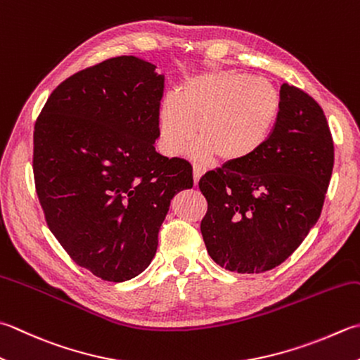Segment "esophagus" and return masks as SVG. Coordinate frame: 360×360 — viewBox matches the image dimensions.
Masks as SVG:
<instances>
[{
  "instance_id": "1",
  "label": "esophagus",
  "mask_w": 360,
  "mask_h": 360,
  "mask_svg": "<svg viewBox=\"0 0 360 360\" xmlns=\"http://www.w3.org/2000/svg\"><path fill=\"white\" fill-rule=\"evenodd\" d=\"M202 173H204V167H201L198 164H193V182H195V186L198 184V181L202 176Z\"/></svg>"
}]
</instances>
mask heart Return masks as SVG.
Listing matches in <instances>:
<instances>
[{
  "label": "heart",
  "mask_w": 360,
  "mask_h": 360,
  "mask_svg": "<svg viewBox=\"0 0 360 360\" xmlns=\"http://www.w3.org/2000/svg\"><path fill=\"white\" fill-rule=\"evenodd\" d=\"M279 94L270 82L248 73L201 76L168 96L160 110V146L168 156L192 148L198 159L240 164L262 150L276 128Z\"/></svg>",
  "instance_id": "b5f03b06"
}]
</instances>
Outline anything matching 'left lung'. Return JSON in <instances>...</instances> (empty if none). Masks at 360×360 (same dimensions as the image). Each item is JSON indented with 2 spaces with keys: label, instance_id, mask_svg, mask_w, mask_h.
<instances>
[{
  "label": "left lung",
  "instance_id": "left-lung-1",
  "mask_svg": "<svg viewBox=\"0 0 360 360\" xmlns=\"http://www.w3.org/2000/svg\"><path fill=\"white\" fill-rule=\"evenodd\" d=\"M281 114L266 145L240 164L202 176L201 234L209 256L236 273H262L298 248L319 220L334 167L321 105L295 86L279 90Z\"/></svg>",
  "mask_w": 360,
  "mask_h": 360
}]
</instances>
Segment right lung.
I'll return each instance as SVG.
<instances>
[{"label": "right lung", "instance_id": "add662e5", "mask_svg": "<svg viewBox=\"0 0 360 360\" xmlns=\"http://www.w3.org/2000/svg\"><path fill=\"white\" fill-rule=\"evenodd\" d=\"M118 56L60 82L35 120L32 170L45 221L82 269L109 283L142 273L192 165L154 148L164 76Z\"/></svg>", "mask_w": 360, "mask_h": 360}]
</instances>
